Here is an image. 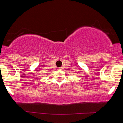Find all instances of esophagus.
<instances>
[{
	"mask_svg": "<svg viewBox=\"0 0 123 123\" xmlns=\"http://www.w3.org/2000/svg\"><path fill=\"white\" fill-rule=\"evenodd\" d=\"M60 69H61V68H60Z\"/></svg>",
	"mask_w": 123,
	"mask_h": 123,
	"instance_id": "obj_1",
	"label": "esophagus"
}]
</instances>
